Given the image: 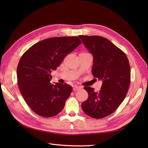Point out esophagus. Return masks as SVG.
<instances>
[{
	"label": "esophagus",
	"instance_id": "1",
	"mask_svg": "<svg viewBox=\"0 0 148 148\" xmlns=\"http://www.w3.org/2000/svg\"><path fill=\"white\" fill-rule=\"evenodd\" d=\"M80 89H81V87H79V86H74V88H73V91H77V90H80Z\"/></svg>",
	"mask_w": 148,
	"mask_h": 148
}]
</instances>
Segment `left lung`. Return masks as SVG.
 Masks as SVG:
<instances>
[{"instance_id": "1", "label": "left lung", "mask_w": 148, "mask_h": 148, "mask_svg": "<svg viewBox=\"0 0 148 148\" xmlns=\"http://www.w3.org/2000/svg\"><path fill=\"white\" fill-rule=\"evenodd\" d=\"M93 56V76L102 81L99 92L84 86L88 98L82 103L85 114L93 118H105L116 111L129 88L130 67L125 53L104 37L79 36Z\"/></svg>"}]
</instances>
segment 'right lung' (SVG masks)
<instances>
[{
	"mask_svg": "<svg viewBox=\"0 0 148 148\" xmlns=\"http://www.w3.org/2000/svg\"><path fill=\"white\" fill-rule=\"evenodd\" d=\"M81 43L77 37H52L35 44L22 55L17 67L18 87L37 114L53 117L64 108L72 88L66 83H50L51 73Z\"/></svg>",
	"mask_w": 148,
	"mask_h": 148,
	"instance_id": "add662e5",
	"label": "right lung"
}]
</instances>
